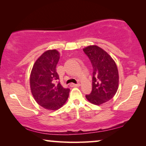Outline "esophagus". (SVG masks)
<instances>
[{"instance_id": "esophagus-1", "label": "esophagus", "mask_w": 146, "mask_h": 146, "mask_svg": "<svg viewBox=\"0 0 146 146\" xmlns=\"http://www.w3.org/2000/svg\"><path fill=\"white\" fill-rule=\"evenodd\" d=\"M70 86L72 87H79L80 86V83H78V84H73V83H72L71 84H70Z\"/></svg>"}]
</instances>
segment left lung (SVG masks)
<instances>
[{"label": "left lung", "instance_id": "1", "mask_svg": "<svg viewBox=\"0 0 146 146\" xmlns=\"http://www.w3.org/2000/svg\"><path fill=\"white\" fill-rule=\"evenodd\" d=\"M83 51L93 68L92 90L86 98L93 104L101 105L112 98L118 88L117 66L110 56L97 46H89Z\"/></svg>", "mask_w": 146, "mask_h": 146}]
</instances>
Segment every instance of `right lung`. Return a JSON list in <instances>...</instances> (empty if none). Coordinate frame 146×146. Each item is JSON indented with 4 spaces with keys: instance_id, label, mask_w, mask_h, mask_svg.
<instances>
[{
    "instance_id": "right-lung-1",
    "label": "right lung",
    "mask_w": 146,
    "mask_h": 146,
    "mask_svg": "<svg viewBox=\"0 0 146 146\" xmlns=\"http://www.w3.org/2000/svg\"><path fill=\"white\" fill-rule=\"evenodd\" d=\"M60 54L50 50L40 56L32 70L30 84L36 102L44 108L56 110L64 104L69 96L70 89L60 84L56 65Z\"/></svg>"
}]
</instances>
